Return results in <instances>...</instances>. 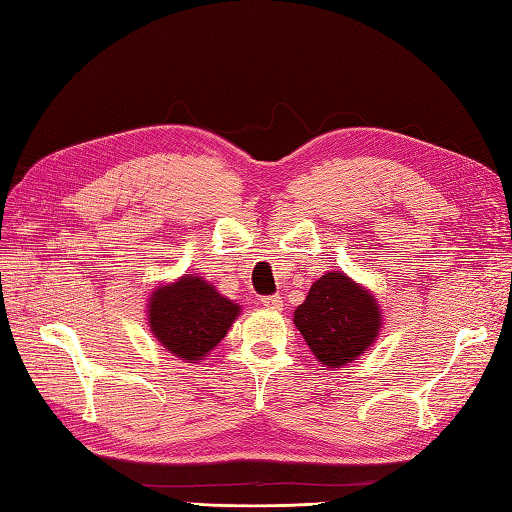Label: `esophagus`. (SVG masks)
<instances>
[{"mask_svg": "<svg viewBox=\"0 0 512 512\" xmlns=\"http://www.w3.org/2000/svg\"><path fill=\"white\" fill-rule=\"evenodd\" d=\"M261 305L266 307V310H272V312H279L283 310V301L279 294H268V296H261Z\"/></svg>", "mask_w": 512, "mask_h": 512, "instance_id": "obj_1", "label": "esophagus"}]
</instances>
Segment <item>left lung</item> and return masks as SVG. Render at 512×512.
<instances>
[{
	"label": "left lung",
	"instance_id": "left-lung-1",
	"mask_svg": "<svg viewBox=\"0 0 512 512\" xmlns=\"http://www.w3.org/2000/svg\"><path fill=\"white\" fill-rule=\"evenodd\" d=\"M294 325L307 347L329 368H340L364 353L382 327V314L371 292L344 272H327L296 307Z\"/></svg>",
	"mask_w": 512,
	"mask_h": 512
}]
</instances>
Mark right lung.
Segmentation results:
<instances>
[{
    "label": "right lung",
    "mask_w": 512,
    "mask_h": 512,
    "mask_svg": "<svg viewBox=\"0 0 512 512\" xmlns=\"http://www.w3.org/2000/svg\"><path fill=\"white\" fill-rule=\"evenodd\" d=\"M240 305L224 299L200 277H183L152 294L148 320L152 334L183 360H202L227 336Z\"/></svg>",
    "instance_id": "add662e5"
}]
</instances>
